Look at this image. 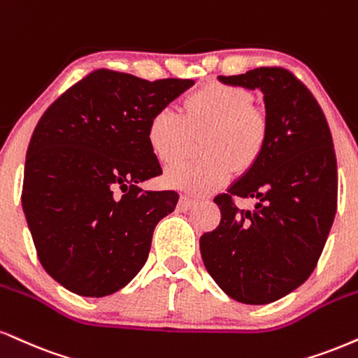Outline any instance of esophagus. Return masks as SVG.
<instances>
[{
    "label": "esophagus",
    "mask_w": 358,
    "mask_h": 358,
    "mask_svg": "<svg viewBox=\"0 0 358 358\" xmlns=\"http://www.w3.org/2000/svg\"><path fill=\"white\" fill-rule=\"evenodd\" d=\"M195 205H196V201L192 200V198H188V196H182L178 201V208L182 210V212H187V210L193 208Z\"/></svg>",
    "instance_id": "1"
}]
</instances>
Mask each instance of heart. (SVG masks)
I'll list each match as a JSON object with an SVG mask.
<instances>
[{
	"label": "heart",
	"instance_id": "obj_1",
	"mask_svg": "<svg viewBox=\"0 0 358 358\" xmlns=\"http://www.w3.org/2000/svg\"><path fill=\"white\" fill-rule=\"evenodd\" d=\"M203 131L201 153L206 157L168 168L163 176L166 187L203 196L228 182L234 168H252L266 146L268 120L252 105L247 90L212 83L187 98L185 115L173 106L155 111L146 127V141L158 162L171 165L187 152L192 133Z\"/></svg>",
	"mask_w": 358,
	"mask_h": 358
}]
</instances>
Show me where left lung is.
Segmentation results:
<instances>
[{"instance_id": "1", "label": "left lung", "mask_w": 358, "mask_h": 358, "mask_svg": "<svg viewBox=\"0 0 358 358\" xmlns=\"http://www.w3.org/2000/svg\"><path fill=\"white\" fill-rule=\"evenodd\" d=\"M264 93L268 140L252 168L215 196L220 225L200 236L205 268L230 299L265 305L299 288L315 270L337 212V158L324 111L283 68L218 76ZM255 197L240 210L233 196Z\"/></svg>"}]
</instances>
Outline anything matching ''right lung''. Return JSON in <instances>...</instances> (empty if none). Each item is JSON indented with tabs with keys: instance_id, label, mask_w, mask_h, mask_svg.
<instances>
[{
	"instance_id": "right-lung-1",
	"label": "right lung",
	"mask_w": 358,
	"mask_h": 358,
	"mask_svg": "<svg viewBox=\"0 0 358 358\" xmlns=\"http://www.w3.org/2000/svg\"><path fill=\"white\" fill-rule=\"evenodd\" d=\"M193 85L96 70L38 122L24 163L23 212L43 268L73 294L111 295L143 268L155 227L178 201L176 192L138 187L162 175L146 127Z\"/></svg>"
}]
</instances>
